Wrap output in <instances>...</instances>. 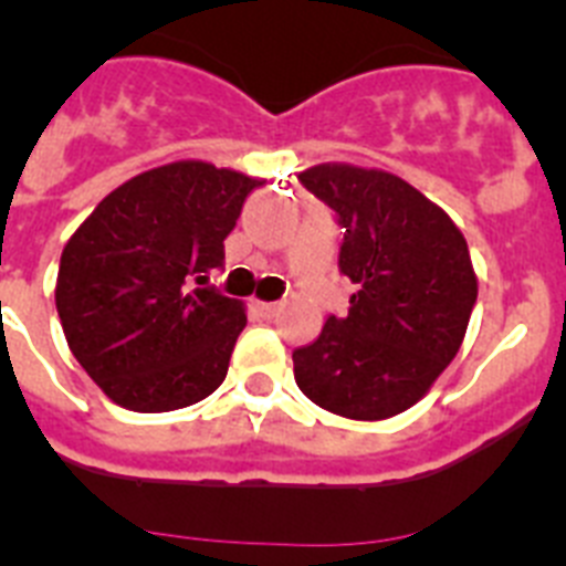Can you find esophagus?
Segmentation results:
<instances>
[{
    "mask_svg": "<svg viewBox=\"0 0 566 566\" xmlns=\"http://www.w3.org/2000/svg\"><path fill=\"white\" fill-rule=\"evenodd\" d=\"M254 308H258L263 317H274L280 312V303H263V300H254Z\"/></svg>",
    "mask_w": 566,
    "mask_h": 566,
    "instance_id": "34e87169",
    "label": "esophagus"
}]
</instances>
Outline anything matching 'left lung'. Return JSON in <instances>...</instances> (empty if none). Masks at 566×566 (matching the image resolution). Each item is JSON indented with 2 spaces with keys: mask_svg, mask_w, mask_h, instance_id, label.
<instances>
[{
  "mask_svg": "<svg viewBox=\"0 0 566 566\" xmlns=\"http://www.w3.org/2000/svg\"><path fill=\"white\" fill-rule=\"evenodd\" d=\"M300 184L339 227L348 314L294 348V379L314 405L345 419H388L428 394L462 345L476 274L457 223L419 189L382 169L319 164Z\"/></svg>",
  "mask_w": 566,
  "mask_h": 566,
  "instance_id": "left-lung-1",
  "label": "left lung"
}]
</instances>
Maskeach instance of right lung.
Masks as SVG:
<instances>
[{"label":"right lung","instance_id":"add662e5","mask_svg":"<svg viewBox=\"0 0 566 566\" xmlns=\"http://www.w3.org/2000/svg\"><path fill=\"white\" fill-rule=\"evenodd\" d=\"M260 184L203 161L167 164L113 189L67 240L59 319L115 405L175 411L227 379L247 312L209 274L223 269V240Z\"/></svg>","mask_w":566,"mask_h":566}]
</instances>
